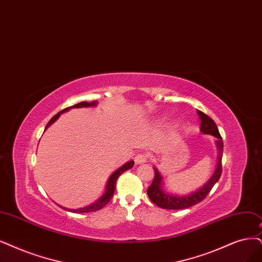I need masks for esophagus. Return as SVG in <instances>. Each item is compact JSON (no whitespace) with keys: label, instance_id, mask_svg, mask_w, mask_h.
<instances>
[{"label":"esophagus","instance_id":"34e87169","mask_svg":"<svg viewBox=\"0 0 262 262\" xmlns=\"http://www.w3.org/2000/svg\"><path fill=\"white\" fill-rule=\"evenodd\" d=\"M148 156L146 153H138L136 157H135V163L136 164H143L147 162Z\"/></svg>","mask_w":262,"mask_h":262}]
</instances>
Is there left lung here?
<instances>
[{
    "mask_svg": "<svg viewBox=\"0 0 262 262\" xmlns=\"http://www.w3.org/2000/svg\"><path fill=\"white\" fill-rule=\"evenodd\" d=\"M200 119L202 121L201 123V132L204 134L212 135V136L216 137V144L218 148V162H217V167L214 172V175L211 178L205 183L204 187H202L198 191L191 193V194L185 195V196H178V195H172L167 194V193L163 192L161 185H162V176L158 171L157 168H154V178L153 181L148 188V195L150 200L154 203V204L165 208V209H185L189 208L191 206L196 205L198 203L202 202L204 200L212 187L215 186V183L219 180L221 172H222V152H224V141L219 134L218 127L214 120L210 119L208 115L203 113L202 111H198Z\"/></svg>",
    "mask_w": 262,
    "mask_h": 262,
    "instance_id": "left-lung-1",
    "label": "left lung"
}]
</instances>
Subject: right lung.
<instances>
[{
    "label": "right lung",
    "mask_w": 262,
    "mask_h": 262,
    "mask_svg": "<svg viewBox=\"0 0 262 262\" xmlns=\"http://www.w3.org/2000/svg\"><path fill=\"white\" fill-rule=\"evenodd\" d=\"M96 104H97V100H96V101H91V102L82 101V102L76 103V104H74V105H72V106H69V108H66V109L61 110L60 112H58L56 115L53 116V118L50 120V122L47 123L45 129H46L51 124H53L58 118H59V115H60L61 113L68 111V110L71 109V108H82V106H93V105H96ZM133 166H134V161H129L128 163L124 164V165H123L122 167H120L118 170H115V171L112 173V175L110 176L109 180H108V185H106L105 193H104V194H103L98 201H96V202L94 203V204L89 205V206H86V207H83V208H77V209H68V208L62 207V206H60V207L63 208V209H66V210H68V211H72V212H91V211H96V210H98V209H101L102 207H104V206H105L106 204H108V203L111 201V199H112V196H113L114 190H115L116 180H118V178L122 175V173H123L124 171L130 169Z\"/></svg>",
    "instance_id": "right-lung-1"
}]
</instances>
